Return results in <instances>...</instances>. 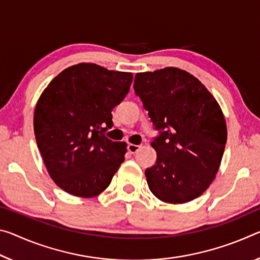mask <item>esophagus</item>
Returning <instances> with one entry per match:
<instances>
[{
    "instance_id": "esophagus-1",
    "label": "esophagus",
    "mask_w": 260,
    "mask_h": 260,
    "mask_svg": "<svg viewBox=\"0 0 260 260\" xmlns=\"http://www.w3.org/2000/svg\"><path fill=\"white\" fill-rule=\"evenodd\" d=\"M127 149H128L131 154H135V152L139 151L140 146L139 145H133V143H129V145L127 146Z\"/></svg>"
}]
</instances>
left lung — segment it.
<instances>
[{"instance_id":"1","label":"left lung","mask_w":260,"mask_h":260,"mask_svg":"<svg viewBox=\"0 0 260 260\" xmlns=\"http://www.w3.org/2000/svg\"><path fill=\"white\" fill-rule=\"evenodd\" d=\"M134 91L158 132L151 142L156 164L146 169L152 194L170 204L200 197L215 178L226 142L215 98L198 78L172 67L137 74Z\"/></svg>"}]
</instances>
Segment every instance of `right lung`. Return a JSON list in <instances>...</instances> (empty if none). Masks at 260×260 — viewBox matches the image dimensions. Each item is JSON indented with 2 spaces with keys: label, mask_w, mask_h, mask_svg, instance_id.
Instances as JSON below:
<instances>
[{
  "label": "right lung",
  "mask_w": 260,
  "mask_h": 260,
  "mask_svg": "<svg viewBox=\"0 0 260 260\" xmlns=\"http://www.w3.org/2000/svg\"><path fill=\"white\" fill-rule=\"evenodd\" d=\"M132 81V73L78 63L44 90L35 110V135L49 176L63 191L100 194L125 160L126 143L113 142L105 132Z\"/></svg>",
  "instance_id": "obj_1"
}]
</instances>
